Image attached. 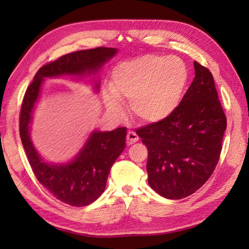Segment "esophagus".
<instances>
[{"mask_svg":"<svg viewBox=\"0 0 249 249\" xmlns=\"http://www.w3.org/2000/svg\"><path fill=\"white\" fill-rule=\"evenodd\" d=\"M138 140H139V137L136 133H134V131H129V133L127 134V144L128 145L134 144L135 142H137Z\"/></svg>","mask_w":249,"mask_h":249,"instance_id":"34e87169","label":"esophagus"}]
</instances>
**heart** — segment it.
I'll use <instances>...</instances> for the list:
<instances>
[{
    "label": "heart",
    "instance_id": "1",
    "mask_svg": "<svg viewBox=\"0 0 249 249\" xmlns=\"http://www.w3.org/2000/svg\"><path fill=\"white\" fill-rule=\"evenodd\" d=\"M187 80V67L181 59L146 54L113 68L104 102L115 114L123 112L121 102H129L131 114L141 123H162L178 108Z\"/></svg>",
    "mask_w": 249,
    "mask_h": 249
}]
</instances>
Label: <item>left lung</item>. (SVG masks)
<instances>
[{
	"instance_id": "left-lung-1",
	"label": "left lung",
	"mask_w": 249,
	"mask_h": 249,
	"mask_svg": "<svg viewBox=\"0 0 249 249\" xmlns=\"http://www.w3.org/2000/svg\"><path fill=\"white\" fill-rule=\"evenodd\" d=\"M194 67V81L176 112L136 131L149 151L147 182L167 199H183L208 181L227 127L213 75L196 61Z\"/></svg>"
}]
</instances>
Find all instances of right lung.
Masks as SVG:
<instances>
[{
  "label": "right lung",
  "instance_id": "1",
  "mask_svg": "<svg viewBox=\"0 0 249 249\" xmlns=\"http://www.w3.org/2000/svg\"><path fill=\"white\" fill-rule=\"evenodd\" d=\"M118 51L116 48L98 47L63 55L39 68L24 95L20 112V137L32 170L56 199L72 206H86L104 193L110 169L125 149L126 127L111 131L93 130L72 160L50 162L39 154L31 138L36 104L47 78L88 77L93 91L98 93V73Z\"/></svg>",
  "mask_w": 249,
  "mask_h": 249
}]
</instances>
